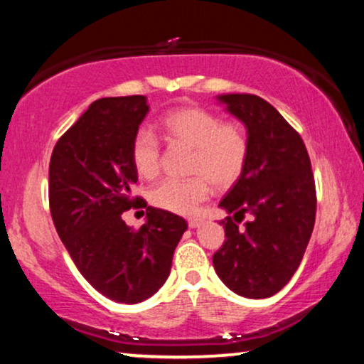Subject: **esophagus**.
<instances>
[{
	"mask_svg": "<svg viewBox=\"0 0 364 364\" xmlns=\"http://www.w3.org/2000/svg\"><path fill=\"white\" fill-rule=\"evenodd\" d=\"M201 225V220H198V218H190V220H188V226L190 228H198Z\"/></svg>",
	"mask_w": 364,
	"mask_h": 364,
	"instance_id": "1",
	"label": "esophagus"
}]
</instances>
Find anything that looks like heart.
Wrapping results in <instances>:
<instances>
[{
  "mask_svg": "<svg viewBox=\"0 0 364 364\" xmlns=\"http://www.w3.org/2000/svg\"><path fill=\"white\" fill-rule=\"evenodd\" d=\"M161 129L173 146L191 149L188 173L191 178L169 179L153 188L149 200L159 210L193 215L211 193L235 186L243 176L250 158V139L236 123H223L213 111L183 106L163 116ZM132 163L139 176L153 179L161 168V144L153 133L139 129L132 141Z\"/></svg>",
  "mask_w": 364,
  "mask_h": 364,
  "instance_id": "obj_1",
  "label": "heart"
}]
</instances>
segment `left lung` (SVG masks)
Instances as JSON below:
<instances>
[{
	"instance_id": "8db88e82",
	"label": "left lung",
	"mask_w": 364,
	"mask_h": 364,
	"mask_svg": "<svg viewBox=\"0 0 364 364\" xmlns=\"http://www.w3.org/2000/svg\"><path fill=\"white\" fill-rule=\"evenodd\" d=\"M243 121L250 158L220 206L225 243L213 255L218 276L245 298H269L301 263L316 216V188L306 146L274 106L256 95L218 96ZM245 215L250 220L243 227Z\"/></svg>"
}]
</instances>
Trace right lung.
<instances>
[{
  "label": "right lung",
  "instance_id": "1",
  "mask_svg": "<svg viewBox=\"0 0 364 364\" xmlns=\"http://www.w3.org/2000/svg\"><path fill=\"white\" fill-rule=\"evenodd\" d=\"M149 109L141 95L101 98L58 139L50 159L53 223L85 279L116 303L153 296L168 279L186 221L132 196V141ZM146 207L133 230L120 215Z\"/></svg>",
  "mask_w": 364,
  "mask_h": 364
}]
</instances>
